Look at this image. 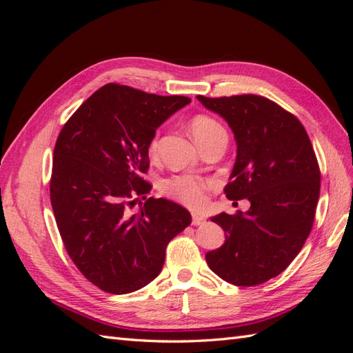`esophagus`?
I'll return each mask as SVG.
<instances>
[{
	"label": "esophagus",
	"mask_w": 353,
	"mask_h": 353,
	"mask_svg": "<svg viewBox=\"0 0 353 353\" xmlns=\"http://www.w3.org/2000/svg\"><path fill=\"white\" fill-rule=\"evenodd\" d=\"M203 222H205V216L199 215V213H193V225H201Z\"/></svg>",
	"instance_id": "obj_1"
}]
</instances>
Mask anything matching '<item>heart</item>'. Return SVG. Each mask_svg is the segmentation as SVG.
I'll return each instance as SVG.
<instances>
[{
  "instance_id": "obj_1",
  "label": "heart",
  "mask_w": 353,
  "mask_h": 353,
  "mask_svg": "<svg viewBox=\"0 0 353 353\" xmlns=\"http://www.w3.org/2000/svg\"><path fill=\"white\" fill-rule=\"evenodd\" d=\"M190 131L194 140L200 144L209 137L223 131L222 126L206 114H197L190 122ZM157 152V137L148 144V153L156 154ZM210 185L209 181L194 175H174L162 183V191L178 201L190 208H199L206 201V191Z\"/></svg>"
}]
</instances>
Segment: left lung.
Here are the masks:
<instances>
[{"mask_svg":"<svg viewBox=\"0 0 353 353\" xmlns=\"http://www.w3.org/2000/svg\"><path fill=\"white\" fill-rule=\"evenodd\" d=\"M197 100L222 116L236 138L223 191L230 200L250 201L248 212L210 218L225 231V243L208 252L206 262L234 285L262 284L292 263L312 230L321 183L315 152L301 121L261 95Z\"/></svg>","mask_w":353,"mask_h":353,"instance_id":"left-lung-1","label":"left lung"}]
</instances>
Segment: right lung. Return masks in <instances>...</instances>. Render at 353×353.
<instances>
[{
  "mask_svg": "<svg viewBox=\"0 0 353 353\" xmlns=\"http://www.w3.org/2000/svg\"><path fill=\"white\" fill-rule=\"evenodd\" d=\"M190 101L108 83L59 134L50 181L52 212L70 259L103 292L126 294L153 281L168 243L191 223L185 208L147 199L152 185L143 178L156 128ZM140 196L145 205L132 214Z\"/></svg>",
  "mask_w": 353,
  "mask_h": 353,
  "instance_id": "add662e5",
  "label": "right lung"
}]
</instances>
